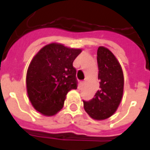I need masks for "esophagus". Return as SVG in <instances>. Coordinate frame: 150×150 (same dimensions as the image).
Listing matches in <instances>:
<instances>
[{
  "label": "esophagus",
  "instance_id": "34e87169",
  "mask_svg": "<svg viewBox=\"0 0 150 150\" xmlns=\"http://www.w3.org/2000/svg\"><path fill=\"white\" fill-rule=\"evenodd\" d=\"M85 84V82L84 81H81L79 83V85H80V87H83V85Z\"/></svg>",
  "mask_w": 150,
  "mask_h": 150
}]
</instances>
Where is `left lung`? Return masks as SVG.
Instances as JSON below:
<instances>
[{"instance_id": "1", "label": "left lung", "mask_w": 150, "mask_h": 150, "mask_svg": "<svg viewBox=\"0 0 150 150\" xmlns=\"http://www.w3.org/2000/svg\"><path fill=\"white\" fill-rule=\"evenodd\" d=\"M97 62L100 89L92 100L83 101V107L92 119L102 120L112 116L121 102L124 74L116 56L104 46L98 48Z\"/></svg>"}]
</instances>
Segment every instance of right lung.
<instances>
[{"label":"right lung","mask_w":150,"mask_h":150,"mask_svg":"<svg viewBox=\"0 0 150 150\" xmlns=\"http://www.w3.org/2000/svg\"><path fill=\"white\" fill-rule=\"evenodd\" d=\"M81 52V49L53 42L43 46L32 59L26 73V89L33 107L41 114H57L68 91L77 88L73 62Z\"/></svg>","instance_id":"obj_1"}]
</instances>
